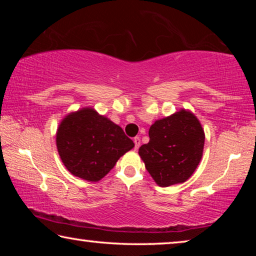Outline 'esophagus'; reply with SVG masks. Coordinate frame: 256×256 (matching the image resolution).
I'll list each match as a JSON object with an SVG mask.
<instances>
[{"label":"esophagus","instance_id":"1","mask_svg":"<svg viewBox=\"0 0 256 256\" xmlns=\"http://www.w3.org/2000/svg\"><path fill=\"white\" fill-rule=\"evenodd\" d=\"M133 141H134V144H136V146H134V149L138 150V146H140V144H141V140H140V138H138V136H136V138H133Z\"/></svg>","mask_w":256,"mask_h":256}]
</instances>
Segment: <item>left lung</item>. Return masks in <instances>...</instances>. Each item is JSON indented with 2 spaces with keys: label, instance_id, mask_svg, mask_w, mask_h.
<instances>
[{
  "label": "left lung",
  "instance_id": "left-lung-1",
  "mask_svg": "<svg viewBox=\"0 0 256 256\" xmlns=\"http://www.w3.org/2000/svg\"><path fill=\"white\" fill-rule=\"evenodd\" d=\"M149 144L138 149L146 170L162 188L188 180L202 158L204 132L192 112L182 110L156 120Z\"/></svg>",
  "mask_w": 256,
  "mask_h": 256
}]
</instances>
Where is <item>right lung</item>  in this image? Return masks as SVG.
<instances>
[{
  "label": "right lung",
  "mask_w": 256,
  "mask_h": 256,
  "mask_svg": "<svg viewBox=\"0 0 256 256\" xmlns=\"http://www.w3.org/2000/svg\"><path fill=\"white\" fill-rule=\"evenodd\" d=\"M56 146L64 166L71 174L98 182L134 144L118 125L92 108H84L60 122Z\"/></svg>",
  "instance_id": "obj_1"
}]
</instances>
